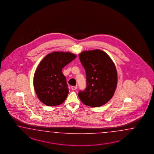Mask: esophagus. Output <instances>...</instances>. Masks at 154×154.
I'll return each instance as SVG.
<instances>
[{"instance_id": "1", "label": "esophagus", "mask_w": 154, "mask_h": 154, "mask_svg": "<svg viewBox=\"0 0 154 154\" xmlns=\"http://www.w3.org/2000/svg\"><path fill=\"white\" fill-rule=\"evenodd\" d=\"M71 88H72V90H75L77 89V87H76V86H72L71 87Z\"/></svg>"}]
</instances>
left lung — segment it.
<instances>
[{"label":"left lung","mask_w":154,"mask_h":154,"mask_svg":"<svg viewBox=\"0 0 154 154\" xmlns=\"http://www.w3.org/2000/svg\"><path fill=\"white\" fill-rule=\"evenodd\" d=\"M86 74V88L79 91L83 104L99 107L112 98L116 90L118 75L116 67L107 53L100 49L86 50L79 54Z\"/></svg>","instance_id":"left-lung-1"}]
</instances>
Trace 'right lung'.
I'll use <instances>...</instances> for the list:
<instances>
[{"label": "right lung", "instance_id": "add662e5", "mask_svg": "<svg viewBox=\"0 0 154 154\" xmlns=\"http://www.w3.org/2000/svg\"><path fill=\"white\" fill-rule=\"evenodd\" d=\"M75 58V54L68 51H54L39 63L33 75V87L43 104L53 106L66 100L69 91L62 68Z\"/></svg>", "mask_w": 154, "mask_h": 154}]
</instances>
